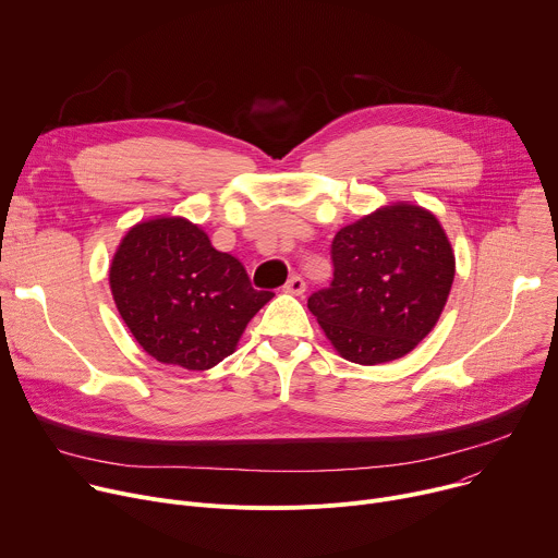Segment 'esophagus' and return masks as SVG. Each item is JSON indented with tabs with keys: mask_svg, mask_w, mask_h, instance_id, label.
<instances>
[{
	"mask_svg": "<svg viewBox=\"0 0 558 558\" xmlns=\"http://www.w3.org/2000/svg\"><path fill=\"white\" fill-rule=\"evenodd\" d=\"M303 290H305V281L299 275H292L283 286V292L288 294H303Z\"/></svg>",
	"mask_w": 558,
	"mask_h": 558,
	"instance_id": "esophagus-1",
	"label": "esophagus"
}]
</instances>
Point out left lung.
I'll return each mask as SVG.
<instances>
[{"label": "left lung", "instance_id": "left-lung-1", "mask_svg": "<svg viewBox=\"0 0 558 558\" xmlns=\"http://www.w3.org/2000/svg\"><path fill=\"white\" fill-rule=\"evenodd\" d=\"M335 279L307 299L332 348L359 365L405 356L437 326L454 281L452 243L429 210L397 202L343 226Z\"/></svg>", "mask_w": 558, "mask_h": 558}]
</instances>
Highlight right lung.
<instances>
[{
	"mask_svg": "<svg viewBox=\"0 0 558 558\" xmlns=\"http://www.w3.org/2000/svg\"><path fill=\"white\" fill-rule=\"evenodd\" d=\"M108 281L137 343L183 369H210L232 354L247 322L275 296L255 290L241 262L215 251L197 223L163 215L123 234Z\"/></svg>",
	"mask_w": 558,
	"mask_h": 558,
	"instance_id": "add662e5",
	"label": "right lung"
}]
</instances>
